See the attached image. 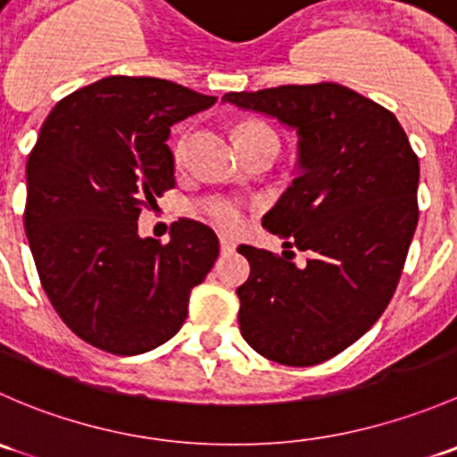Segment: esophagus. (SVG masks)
<instances>
[{
	"label": "esophagus",
	"instance_id": "esophagus-1",
	"mask_svg": "<svg viewBox=\"0 0 457 457\" xmlns=\"http://www.w3.org/2000/svg\"><path fill=\"white\" fill-rule=\"evenodd\" d=\"M220 252H223V254H232L234 250H237V243L234 241H229V238H225V237H220Z\"/></svg>",
	"mask_w": 457,
	"mask_h": 457
}]
</instances>
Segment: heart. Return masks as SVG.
Returning a JSON list of instances; mask_svg holds the SVG:
<instances>
[{
    "label": "heart",
    "instance_id": "1",
    "mask_svg": "<svg viewBox=\"0 0 457 457\" xmlns=\"http://www.w3.org/2000/svg\"><path fill=\"white\" fill-rule=\"evenodd\" d=\"M258 132L274 130H270V128L262 126V123H245V126L238 128L237 139L247 135H258ZM183 152H186V139L179 141L177 147H174L177 159H181ZM199 212L205 219H210L216 228L223 229V232H237L243 225V220H245V207H243V203L237 199H229V196H207V199H203L199 203Z\"/></svg>",
    "mask_w": 457,
    "mask_h": 457
}]
</instances>
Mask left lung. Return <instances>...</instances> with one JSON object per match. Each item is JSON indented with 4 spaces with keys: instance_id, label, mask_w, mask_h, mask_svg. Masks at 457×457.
Listing matches in <instances>:
<instances>
[{
    "instance_id": "left-lung-1",
    "label": "left lung",
    "mask_w": 457,
    "mask_h": 457,
    "mask_svg": "<svg viewBox=\"0 0 457 457\" xmlns=\"http://www.w3.org/2000/svg\"><path fill=\"white\" fill-rule=\"evenodd\" d=\"M223 101L276 117L298 135V174L262 228L283 256L245 245L237 289L243 338L267 361L325 362L389 305L418 225L416 152L394 112L338 84L228 92ZM292 246L308 252L296 268Z\"/></svg>"
}]
</instances>
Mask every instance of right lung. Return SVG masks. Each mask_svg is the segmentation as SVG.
Listing matches in <instances>:
<instances>
[{
	"mask_svg": "<svg viewBox=\"0 0 457 457\" xmlns=\"http://www.w3.org/2000/svg\"><path fill=\"white\" fill-rule=\"evenodd\" d=\"M214 101L114 75L68 95L41 126L26 163V237L54 312L92 347L137 356L172 338L219 256L196 220L174 223L170 243L141 238L137 225L174 187L170 126Z\"/></svg>",
	"mask_w": 457,
	"mask_h": 457,
	"instance_id": "right-lung-1",
	"label": "right lung"
}]
</instances>
